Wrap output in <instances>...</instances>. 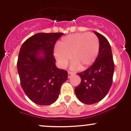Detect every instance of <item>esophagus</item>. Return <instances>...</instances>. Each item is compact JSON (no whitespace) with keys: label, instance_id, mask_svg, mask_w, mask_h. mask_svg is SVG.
<instances>
[{"label":"esophagus","instance_id":"esophagus-1","mask_svg":"<svg viewBox=\"0 0 131 131\" xmlns=\"http://www.w3.org/2000/svg\"><path fill=\"white\" fill-rule=\"evenodd\" d=\"M73 74V73H71V72H68V78H70Z\"/></svg>","mask_w":131,"mask_h":131}]
</instances>
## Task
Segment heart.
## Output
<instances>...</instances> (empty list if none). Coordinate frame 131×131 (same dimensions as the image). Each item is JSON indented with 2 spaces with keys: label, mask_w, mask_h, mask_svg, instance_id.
Returning <instances> with one entry per match:
<instances>
[{
  "label": "heart",
  "mask_w": 131,
  "mask_h": 131,
  "mask_svg": "<svg viewBox=\"0 0 131 131\" xmlns=\"http://www.w3.org/2000/svg\"><path fill=\"white\" fill-rule=\"evenodd\" d=\"M99 40L93 33H75L63 37L59 47L54 49V55L61 67L68 63L70 57L73 63L71 69L74 70L80 67L88 68L97 58L99 51Z\"/></svg>",
  "instance_id": "b5f03b06"
}]
</instances>
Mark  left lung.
Masks as SVG:
<instances>
[{"label": "left lung", "instance_id": "8db88e82", "mask_svg": "<svg viewBox=\"0 0 131 131\" xmlns=\"http://www.w3.org/2000/svg\"><path fill=\"white\" fill-rule=\"evenodd\" d=\"M99 40V52L95 61L84 71L78 73L81 82L74 89L79 101L91 105L102 100L108 93L113 82L115 65L112 49L106 37L94 31Z\"/></svg>", "mask_w": 131, "mask_h": 131}]
</instances>
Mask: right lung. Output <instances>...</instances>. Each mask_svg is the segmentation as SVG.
<instances>
[{"instance_id": "add662e5", "label": "right lung", "mask_w": 131, "mask_h": 131, "mask_svg": "<svg viewBox=\"0 0 131 131\" xmlns=\"http://www.w3.org/2000/svg\"><path fill=\"white\" fill-rule=\"evenodd\" d=\"M63 33L34 34L21 47L17 69L21 85L31 101L49 105L58 99L61 85L68 79L67 71L55 65L53 48Z\"/></svg>"}]
</instances>
